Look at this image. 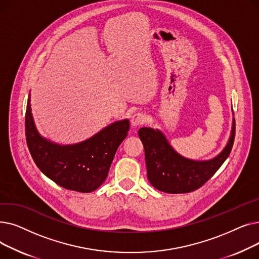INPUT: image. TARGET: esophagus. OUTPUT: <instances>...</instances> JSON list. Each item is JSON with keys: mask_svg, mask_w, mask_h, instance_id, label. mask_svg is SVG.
<instances>
[{"mask_svg": "<svg viewBox=\"0 0 259 259\" xmlns=\"http://www.w3.org/2000/svg\"><path fill=\"white\" fill-rule=\"evenodd\" d=\"M148 119V116L146 115V113L144 112H138L135 113L132 118H131V122L133 126H141V125H144L145 122L147 121Z\"/></svg>", "mask_w": 259, "mask_h": 259, "instance_id": "1", "label": "esophagus"}]
</instances>
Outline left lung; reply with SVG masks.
<instances>
[{
	"label": "left lung",
	"instance_id": "obj_1",
	"mask_svg": "<svg viewBox=\"0 0 259 259\" xmlns=\"http://www.w3.org/2000/svg\"><path fill=\"white\" fill-rule=\"evenodd\" d=\"M139 137L144 145L147 176L151 185L166 193H189L205 185L229 156L235 139V119L223 152L207 161L184 158L173 150L158 130L141 128Z\"/></svg>",
	"mask_w": 259,
	"mask_h": 259
}]
</instances>
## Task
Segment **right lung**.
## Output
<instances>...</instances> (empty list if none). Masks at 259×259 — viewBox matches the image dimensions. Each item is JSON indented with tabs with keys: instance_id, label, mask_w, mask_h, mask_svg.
I'll return each mask as SVG.
<instances>
[{
	"instance_id": "add662e5",
	"label": "right lung",
	"mask_w": 259,
	"mask_h": 259,
	"mask_svg": "<svg viewBox=\"0 0 259 259\" xmlns=\"http://www.w3.org/2000/svg\"><path fill=\"white\" fill-rule=\"evenodd\" d=\"M129 120L106 127L93 138L72 146L52 144L37 133L30 109V94L25 114L27 146L37 168L59 186L76 192L97 190L107 179L118 146L127 137Z\"/></svg>"
}]
</instances>
